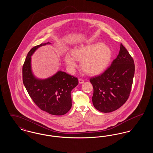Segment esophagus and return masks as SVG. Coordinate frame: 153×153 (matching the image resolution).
Masks as SVG:
<instances>
[{"instance_id": "esophagus-1", "label": "esophagus", "mask_w": 153, "mask_h": 153, "mask_svg": "<svg viewBox=\"0 0 153 153\" xmlns=\"http://www.w3.org/2000/svg\"><path fill=\"white\" fill-rule=\"evenodd\" d=\"M79 82L80 84H82V83H84V80H82V79H79Z\"/></svg>"}]
</instances>
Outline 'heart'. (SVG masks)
I'll return each instance as SVG.
<instances>
[{
    "label": "heart",
    "instance_id": "b5f03b06",
    "mask_svg": "<svg viewBox=\"0 0 153 153\" xmlns=\"http://www.w3.org/2000/svg\"><path fill=\"white\" fill-rule=\"evenodd\" d=\"M72 54H66L64 58L69 71H74L77 66V59L81 60V68L89 75H97L104 72L112 57L109 47L100 42L77 47Z\"/></svg>",
    "mask_w": 153,
    "mask_h": 153
}]
</instances>
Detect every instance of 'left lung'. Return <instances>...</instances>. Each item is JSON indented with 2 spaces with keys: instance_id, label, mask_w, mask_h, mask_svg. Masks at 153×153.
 Instances as JSON below:
<instances>
[{
  "instance_id": "obj_1",
  "label": "left lung",
  "mask_w": 153,
  "mask_h": 153,
  "mask_svg": "<svg viewBox=\"0 0 153 153\" xmlns=\"http://www.w3.org/2000/svg\"><path fill=\"white\" fill-rule=\"evenodd\" d=\"M134 73V59L121 44L119 53L109 68L89 80L94 88L92 99L95 108L107 113L122 107L130 96Z\"/></svg>"
}]
</instances>
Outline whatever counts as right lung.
<instances>
[{"label": "right lung", "mask_w": 153, "mask_h": 153, "mask_svg": "<svg viewBox=\"0 0 153 153\" xmlns=\"http://www.w3.org/2000/svg\"><path fill=\"white\" fill-rule=\"evenodd\" d=\"M49 42L33 48L28 53L22 68L23 82L29 95L42 111L53 115H63L72 107L71 91L79 81L68 73L58 71L46 79L36 78L31 71V56L36 49Z\"/></svg>", "instance_id": "1"}]
</instances>
